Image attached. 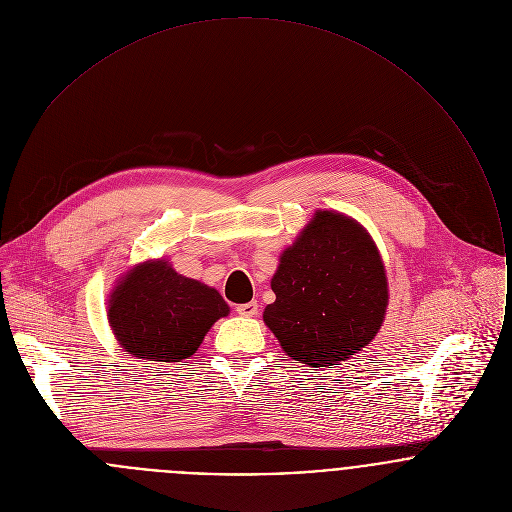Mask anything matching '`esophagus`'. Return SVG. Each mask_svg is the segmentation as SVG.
Here are the masks:
<instances>
[{
    "label": "esophagus",
    "instance_id": "34e87169",
    "mask_svg": "<svg viewBox=\"0 0 512 512\" xmlns=\"http://www.w3.org/2000/svg\"><path fill=\"white\" fill-rule=\"evenodd\" d=\"M236 313L242 317H254V315H258V303L256 301L240 303V305H236Z\"/></svg>",
    "mask_w": 512,
    "mask_h": 512
}]
</instances>
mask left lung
<instances>
[{
  "label": "left lung",
  "mask_w": 512,
  "mask_h": 512,
  "mask_svg": "<svg viewBox=\"0 0 512 512\" xmlns=\"http://www.w3.org/2000/svg\"><path fill=\"white\" fill-rule=\"evenodd\" d=\"M276 301L264 323L303 365L331 368L378 333L388 282L374 240L341 213L317 211L280 256L272 278Z\"/></svg>",
  "instance_id": "1"
}]
</instances>
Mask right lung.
<instances>
[{
	"instance_id": "obj_1",
	"label": "right lung",
	"mask_w": 512,
	"mask_h": 512,
	"mask_svg": "<svg viewBox=\"0 0 512 512\" xmlns=\"http://www.w3.org/2000/svg\"><path fill=\"white\" fill-rule=\"evenodd\" d=\"M228 311L215 288L177 274L165 260L132 268L108 301V321L122 349L157 363L189 359Z\"/></svg>"
}]
</instances>
